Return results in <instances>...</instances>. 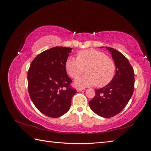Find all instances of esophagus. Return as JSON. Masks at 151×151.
<instances>
[{"instance_id":"1","label":"esophagus","mask_w":151,"mask_h":151,"mask_svg":"<svg viewBox=\"0 0 151 151\" xmlns=\"http://www.w3.org/2000/svg\"><path fill=\"white\" fill-rule=\"evenodd\" d=\"M84 88H81V87H79V88H77V91H78V92H79V91H81L82 90H83Z\"/></svg>"}]
</instances>
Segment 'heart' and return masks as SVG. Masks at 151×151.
Here are the masks:
<instances>
[{
    "label": "heart",
    "instance_id": "b5f03b06",
    "mask_svg": "<svg viewBox=\"0 0 151 151\" xmlns=\"http://www.w3.org/2000/svg\"><path fill=\"white\" fill-rule=\"evenodd\" d=\"M77 58L68 57L65 69L71 77H78L86 71L87 74L75 81V84L81 86L95 85L104 87L113 80L116 65L111 58L104 53L94 49L82 50L77 54Z\"/></svg>",
    "mask_w": 151,
    "mask_h": 151
}]
</instances>
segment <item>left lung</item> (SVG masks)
Segmentation results:
<instances>
[{
	"label": "left lung",
	"mask_w": 151,
	"mask_h": 151,
	"mask_svg": "<svg viewBox=\"0 0 151 151\" xmlns=\"http://www.w3.org/2000/svg\"><path fill=\"white\" fill-rule=\"evenodd\" d=\"M106 48L115 63V75L108 85L95 90L96 94L89 105L96 115L111 118L120 113L129 103L134 92L135 78L134 69L128 59L115 49Z\"/></svg>",
	"instance_id": "1"
}]
</instances>
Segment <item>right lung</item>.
<instances>
[{
	"label": "right lung",
	"instance_id": "right-lung-1",
	"mask_svg": "<svg viewBox=\"0 0 151 151\" xmlns=\"http://www.w3.org/2000/svg\"><path fill=\"white\" fill-rule=\"evenodd\" d=\"M72 48L55 47L45 50L32 61L28 72V92L38 110L52 118L64 115L76 89L71 88L65 62Z\"/></svg>",
	"mask_w": 151,
	"mask_h": 151
}]
</instances>
